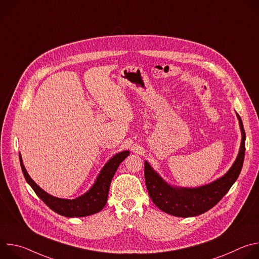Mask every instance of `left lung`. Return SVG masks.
<instances>
[{
	"instance_id": "obj_1",
	"label": "left lung",
	"mask_w": 259,
	"mask_h": 259,
	"mask_svg": "<svg viewBox=\"0 0 259 259\" xmlns=\"http://www.w3.org/2000/svg\"><path fill=\"white\" fill-rule=\"evenodd\" d=\"M242 139L238 156L229 171L216 180L197 188L172 186L144 161L145 186L154 204L162 211L177 217H193L203 214L214 207L230 191L242 170L245 156V139L243 123L237 114Z\"/></svg>"
}]
</instances>
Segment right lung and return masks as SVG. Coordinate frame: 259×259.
Segmentation results:
<instances>
[{
    "label": "right lung",
    "mask_w": 259,
    "mask_h": 259,
    "mask_svg": "<svg viewBox=\"0 0 259 259\" xmlns=\"http://www.w3.org/2000/svg\"><path fill=\"white\" fill-rule=\"evenodd\" d=\"M129 155V151H123L116 154L113 158H110L100 170L99 174L97 175L93 183V186L85 194L72 200L54 197L45 192L43 189H41L28 175L23 165L20 154L19 160L26 182L34 191L36 196H38L51 210L65 217H85L95 214L103 209L107 202L110 182H112V179L120 164Z\"/></svg>",
    "instance_id": "1"
}]
</instances>
